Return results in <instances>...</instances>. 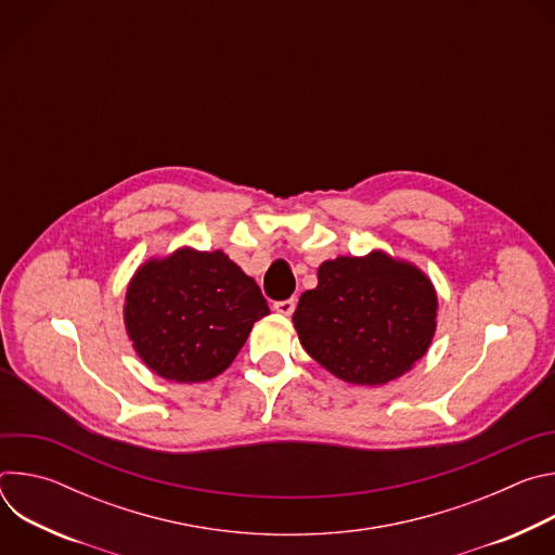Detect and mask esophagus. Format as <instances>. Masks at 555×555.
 Listing matches in <instances>:
<instances>
[{
    "instance_id": "obj_1",
    "label": "esophagus",
    "mask_w": 555,
    "mask_h": 555,
    "mask_svg": "<svg viewBox=\"0 0 555 555\" xmlns=\"http://www.w3.org/2000/svg\"><path fill=\"white\" fill-rule=\"evenodd\" d=\"M294 307H296V300H294V298H285V300H276V302H274V309H276L279 313H283V315H289V313L294 311Z\"/></svg>"
}]
</instances>
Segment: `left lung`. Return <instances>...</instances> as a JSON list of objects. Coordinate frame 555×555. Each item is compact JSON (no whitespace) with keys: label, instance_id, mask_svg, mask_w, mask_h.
Here are the masks:
<instances>
[{"label":"left lung","instance_id":"1","mask_svg":"<svg viewBox=\"0 0 555 555\" xmlns=\"http://www.w3.org/2000/svg\"><path fill=\"white\" fill-rule=\"evenodd\" d=\"M305 351L336 377L377 386L406 373L437 327L428 276L384 253L338 257L319 268L292 315Z\"/></svg>","mask_w":555,"mask_h":555}]
</instances>
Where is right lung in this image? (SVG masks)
Returning <instances> with one entry per match:
<instances>
[{"label": "right lung", "mask_w": 555, "mask_h": 555, "mask_svg": "<svg viewBox=\"0 0 555 555\" xmlns=\"http://www.w3.org/2000/svg\"><path fill=\"white\" fill-rule=\"evenodd\" d=\"M268 313L255 279L221 250L182 248L135 272L127 289L125 325L151 371L191 384L225 371L253 325Z\"/></svg>", "instance_id": "obj_1"}]
</instances>
